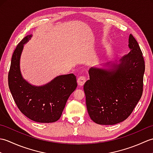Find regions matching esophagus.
I'll use <instances>...</instances> for the list:
<instances>
[{
  "mask_svg": "<svg viewBox=\"0 0 153 153\" xmlns=\"http://www.w3.org/2000/svg\"><path fill=\"white\" fill-rule=\"evenodd\" d=\"M86 82V77L85 76H79L77 78V83L79 86H83Z\"/></svg>",
  "mask_w": 153,
  "mask_h": 153,
  "instance_id": "obj_1",
  "label": "esophagus"
}]
</instances>
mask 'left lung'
Wrapping results in <instances>:
<instances>
[{"label":"left lung","instance_id":"left-lung-1","mask_svg":"<svg viewBox=\"0 0 153 153\" xmlns=\"http://www.w3.org/2000/svg\"><path fill=\"white\" fill-rule=\"evenodd\" d=\"M128 54L102 68H91L84 84L86 106L94 122L114 125L131 114L143 93L145 61L141 48L129 35Z\"/></svg>","mask_w":153,"mask_h":153}]
</instances>
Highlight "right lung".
Instances as JSON below:
<instances>
[{
    "instance_id": "add662e5",
    "label": "right lung",
    "mask_w": 153,
    "mask_h": 153,
    "mask_svg": "<svg viewBox=\"0 0 153 153\" xmlns=\"http://www.w3.org/2000/svg\"><path fill=\"white\" fill-rule=\"evenodd\" d=\"M28 35L13 53L8 73V86L19 110L33 121L52 123L59 120L70 95L77 87L73 74L58 76L43 85H31L23 77L20 57L24 45L31 39Z\"/></svg>"
}]
</instances>
